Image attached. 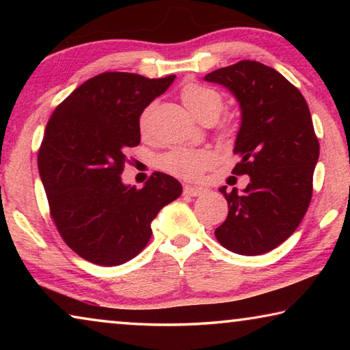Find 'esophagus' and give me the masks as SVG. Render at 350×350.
I'll return each instance as SVG.
<instances>
[{
    "label": "esophagus",
    "mask_w": 350,
    "mask_h": 350,
    "mask_svg": "<svg viewBox=\"0 0 350 350\" xmlns=\"http://www.w3.org/2000/svg\"><path fill=\"white\" fill-rule=\"evenodd\" d=\"M183 193L187 194V196H202V194L206 193V189L204 187H198V185H185L183 187Z\"/></svg>",
    "instance_id": "obj_1"
}]
</instances>
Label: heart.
Returning <instances> with one entry per match:
<instances>
[{"label":"heart","instance_id":"heart-1","mask_svg":"<svg viewBox=\"0 0 350 350\" xmlns=\"http://www.w3.org/2000/svg\"><path fill=\"white\" fill-rule=\"evenodd\" d=\"M180 98L183 105L191 114L204 120L205 117H216L222 109L224 98L221 94L213 88L189 83L180 91ZM152 105L146 106L139 118V128L142 133H146ZM213 156L205 150H191V148H174L161 157V168L167 173L182 177V179H196L210 167Z\"/></svg>","mask_w":350,"mask_h":350}]
</instances>
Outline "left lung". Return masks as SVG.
I'll list each match as a JSON object with an SVG mask.
<instances>
[{
  "mask_svg": "<svg viewBox=\"0 0 350 350\" xmlns=\"http://www.w3.org/2000/svg\"><path fill=\"white\" fill-rule=\"evenodd\" d=\"M206 81L232 91L241 106L233 174L250 177L242 193L221 191L228 216L215 230L227 250L254 256L273 250L303 221L312 199L319 144L303 94L273 68L252 60L213 70Z\"/></svg>",
  "mask_w": 350,
  "mask_h": 350,
  "instance_id": "obj_1",
  "label": "left lung"
}]
</instances>
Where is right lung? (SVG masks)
Returning a JSON list of instances; mask_svg holds the SVG:
<instances>
[{"mask_svg":"<svg viewBox=\"0 0 350 350\" xmlns=\"http://www.w3.org/2000/svg\"><path fill=\"white\" fill-rule=\"evenodd\" d=\"M174 79L103 72L77 88L47 122L38 171L51 217L68 247L90 262L114 267L137 256L152 219L182 194L179 180L159 171L144 188L120 177L125 151L140 144V114Z\"/></svg>","mask_w":350,"mask_h":350,"instance_id":"obj_1","label":"right lung"}]
</instances>
